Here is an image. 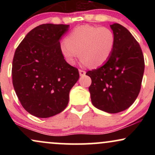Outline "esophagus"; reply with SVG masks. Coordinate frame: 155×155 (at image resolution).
Here are the masks:
<instances>
[{
	"label": "esophagus",
	"instance_id": "obj_1",
	"mask_svg": "<svg viewBox=\"0 0 155 155\" xmlns=\"http://www.w3.org/2000/svg\"><path fill=\"white\" fill-rule=\"evenodd\" d=\"M79 75L81 76H84L85 75V74H86V72L84 71H83V70H81V69H79Z\"/></svg>",
	"mask_w": 155,
	"mask_h": 155
}]
</instances>
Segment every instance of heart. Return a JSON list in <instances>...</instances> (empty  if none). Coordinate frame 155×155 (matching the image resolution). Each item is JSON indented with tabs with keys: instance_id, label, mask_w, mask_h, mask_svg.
<instances>
[{
	"instance_id": "1",
	"label": "heart",
	"mask_w": 155,
	"mask_h": 155,
	"mask_svg": "<svg viewBox=\"0 0 155 155\" xmlns=\"http://www.w3.org/2000/svg\"><path fill=\"white\" fill-rule=\"evenodd\" d=\"M114 44L115 36L111 29L84 25L74 28L61 42L60 49L70 65H74L80 56L83 65L97 68L108 61Z\"/></svg>"
}]
</instances>
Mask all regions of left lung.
I'll return each instance as SVG.
<instances>
[{
  "mask_svg": "<svg viewBox=\"0 0 155 155\" xmlns=\"http://www.w3.org/2000/svg\"><path fill=\"white\" fill-rule=\"evenodd\" d=\"M115 36L113 52L104 65L86 73L95 107L110 114L128 108L139 94L144 72V58L139 44L127 28L111 25Z\"/></svg>",
  "mask_w": 155,
  "mask_h": 155,
  "instance_id": "obj_1",
  "label": "left lung"
}]
</instances>
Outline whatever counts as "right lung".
Wrapping results in <instances>:
<instances>
[{"label":"right lung","mask_w":155,"mask_h":155,"mask_svg":"<svg viewBox=\"0 0 155 155\" xmlns=\"http://www.w3.org/2000/svg\"><path fill=\"white\" fill-rule=\"evenodd\" d=\"M69 25L43 24L31 31L16 49L12 83L23 108L47 118L66 108L69 92L79 78L60 52V40Z\"/></svg>","instance_id":"add662e5"}]
</instances>
